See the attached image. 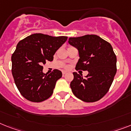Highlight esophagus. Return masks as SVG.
<instances>
[{"mask_svg": "<svg viewBox=\"0 0 131 131\" xmlns=\"http://www.w3.org/2000/svg\"><path fill=\"white\" fill-rule=\"evenodd\" d=\"M66 73H67V71H62V74H65Z\"/></svg>", "mask_w": 131, "mask_h": 131, "instance_id": "obj_1", "label": "esophagus"}]
</instances>
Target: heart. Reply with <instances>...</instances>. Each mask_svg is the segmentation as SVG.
<instances>
[{
    "label": "heart",
    "mask_w": 131,
    "mask_h": 131,
    "mask_svg": "<svg viewBox=\"0 0 131 131\" xmlns=\"http://www.w3.org/2000/svg\"><path fill=\"white\" fill-rule=\"evenodd\" d=\"M68 67H67V66H66V67H65V68H67Z\"/></svg>",
    "instance_id": "heart-1"
}]
</instances>
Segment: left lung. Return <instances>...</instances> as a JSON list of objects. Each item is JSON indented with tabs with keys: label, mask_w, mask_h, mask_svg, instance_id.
Instances as JSON below:
<instances>
[{
	"label": "left lung",
	"mask_w": 131,
	"mask_h": 131,
	"mask_svg": "<svg viewBox=\"0 0 131 131\" xmlns=\"http://www.w3.org/2000/svg\"><path fill=\"white\" fill-rule=\"evenodd\" d=\"M69 43L77 49L79 59L75 69L87 71L82 74L73 72L70 84L74 96L86 103H93L105 96L116 72V57L111 44L94 35L69 38Z\"/></svg>",
	"instance_id": "left-lung-1"
}]
</instances>
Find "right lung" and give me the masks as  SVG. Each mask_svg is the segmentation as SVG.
<instances>
[{
	"instance_id": "obj_1",
	"label": "right lung",
	"mask_w": 131,
	"mask_h": 131,
	"mask_svg": "<svg viewBox=\"0 0 131 131\" xmlns=\"http://www.w3.org/2000/svg\"><path fill=\"white\" fill-rule=\"evenodd\" d=\"M67 38L36 33L18 42L11 57L12 74L16 87L25 99L39 103L52 95L62 72L54 69L45 74L42 65L47 60H53L56 51Z\"/></svg>"
}]
</instances>
